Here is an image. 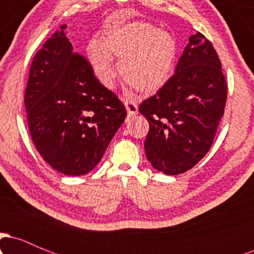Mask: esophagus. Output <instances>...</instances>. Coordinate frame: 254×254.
Wrapping results in <instances>:
<instances>
[{"instance_id": "esophagus-1", "label": "esophagus", "mask_w": 254, "mask_h": 254, "mask_svg": "<svg viewBox=\"0 0 254 254\" xmlns=\"http://www.w3.org/2000/svg\"><path fill=\"white\" fill-rule=\"evenodd\" d=\"M124 105H125V109L127 111L129 117H132V116H135L138 113V106H137V103L135 100L124 98Z\"/></svg>"}]
</instances>
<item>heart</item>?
I'll list each match as a JSON object with an SVG mask.
<instances>
[{"instance_id": "1", "label": "heart", "mask_w": 254, "mask_h": 254, "mask_svg": "<svg viewBox=\"0 0 254 254\" xmlns=\"http://www.w3.org/2000/svg\"><path fill=\"white\" fill-rule=\"evenodd\" d=\"M178 46L172 34L143 21L107 28L100 40L88 45L89 62L101 83L112 87L122 76L132 88L153 94L170 81L174 71Z\"/></svg>"}]
</instances>
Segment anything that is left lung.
Masks as SVG:
<instances>
[{
    "label": "left lung",
    "instance_id": "8db88e82",
    "mask_svg": "<svg viewBox=\"0 0 254 254\" xmlns=\"http://www.w3.org/2000/svg\"><path fill=\"white\" fill-rule=\"evenodd\" d=\"M226 101L220 58L197 32L189 38L170 81L139 105L149 123L144 149L151 166L168 176L196 166L210 149Z\"/></svg>",
    "mask_w": 254,
    "mask_h": 254
}]
</instances>
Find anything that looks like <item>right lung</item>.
Instances as JSON below:
<instances>
[{
	"instance_id": "add662e5",
	"label": "right lung",
	"mask_w": 254,
	"mask_h": 254,
	"mask_svg": "<svg viewBox=\"0 0 254 254\" xmlns=\"http://www.w3.org/2000/svg\"><path fill=\"white\" fill-rule=\"evenodd\" d=\"M65 28L61 26L33 57L25 107L43 159L61 173L82 176L99 164L127 111L88 60L72 50Z\"/></svg>"
}]
</instances>
